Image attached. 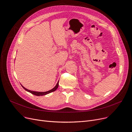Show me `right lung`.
Listing matches in <instances>:
<instances>
[{"label":"right lung","mask_w":132,"mask_h":132,"mask_svg":"<svg viewBox=\"0 0 132 132\" xmlns=\"http://www.w3.org/2000/svg\"><path fill=\"white\" fill-rule=\"evenodd\" d=\"M59 81L57 83L56 86H55V87H54L53 89H51L50 90H48V91H47V92H34V91L30 90H29V89H28L24 88V87H23V86H22V87H23V88H24L26 90H27V91H28V92L34 94V95H36V96H42V95H46V94H48L50 93H51V92H53L55 91V90L58 88V87H59Z\"/></svg>","instance_id":"right-lung-1"}]
</instances>
